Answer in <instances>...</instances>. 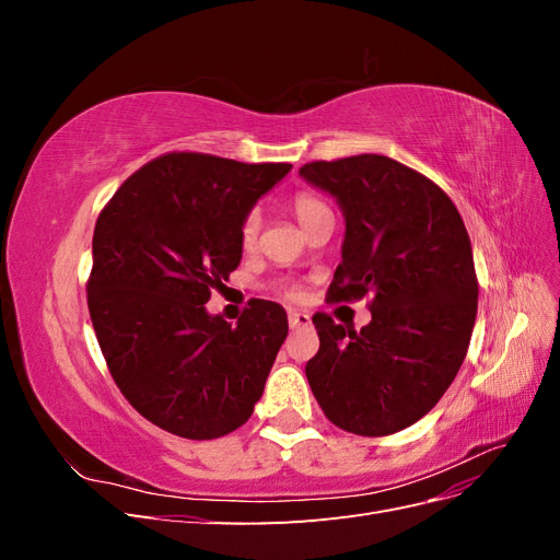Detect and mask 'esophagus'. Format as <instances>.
<instances>
[{"mask_svg": "<svg viewBox=\"0 0 560 560\" xmlns=\"http://www.w3.org/2000/svg\"><path fill=\"white\" fill-rule=\"evenodd\" d=\"M290 327L292 329H306L311 327V315L303 311H290Z\"/></svg>", "mask_w": 560, "mask_h": 560, "instance_id": "obj_1", "label": "esophagus"}]
</instances>
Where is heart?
I'll return each instance as SVG.
<instances>
[{
    "label": "heart",
    "instance_id": "heart-1",
    "mask_svg": "<svg viewBox=\"0 0 560 560\" xmlns=\"http://www.w3.org/2000/svg\"><path fill=\"white\" fill-rule=\"evenodd\" d=\"M322 208H325V202L317 200V198L311 196V194H299V196L292 200V210H294V214H296L301 226L306 224L308 219H311L317 210H322ZM259 226H261V217H259L257 210H252V212L243 219V224H241V245H243L245 249H249L254 243H257ZM284 296L296 299L299 292L294 290V287H287Z\"/></svg>",
    "mask_w": 560,
    "mask_h": 560
}]
</instances>
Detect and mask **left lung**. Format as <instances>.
<instances>
[{
  "label": "left lung",
  "instance_id": "1",
  "mask_svg": "<svg viewBox=\"0 0 560 560\" xmlns=\"http://www.w3.org/2000/svg\"><path fill=\"white\" fill-rule=\"evenodd\" d=\"M299 175L346 219L329 299L371 294L360 331L313 317L311 389L336 428L395 434L434 409L469 348L479 282L463 217L434 182L387 156L315 161Z\"/></svg>",
  "mask_w": 560,
  "mask_h": 560
}]
</instances>
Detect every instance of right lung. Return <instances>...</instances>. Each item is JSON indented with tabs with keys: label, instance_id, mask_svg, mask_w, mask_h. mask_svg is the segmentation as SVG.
Instances as JSON below:
<instances>
[{
	"label": "right lung",
	"instance_id": "obj_1",
	"mask_svg": "<svg viewBox=\"0 0 560 560\" xmlns=\"http://www.w3.org/2000/svg\"><path fill=\"white\" fill-rule=\"evenodd\" d=\"M290 171L165 154L97 217L89 280L97 343L124 397L165 432L224 436L264 395L290 329L284 308L259 299L231 327L206 303L243 259V219Z\"/></svg>",
	"mask_w": 560,
	"mask_h": 560
}]
</instances>
